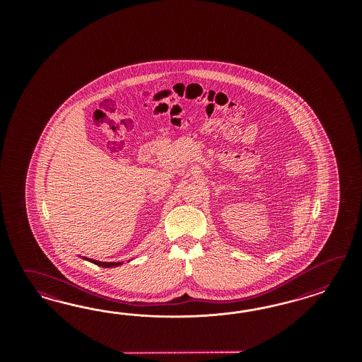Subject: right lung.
<instances>
[{"label": "right lung", "instance_id": "right-lung-1", "mask_svg": "<svg viewBox=\"0 0 362 362\" xmlns=\"http://www.w3.org/2000/svg\"><path fill=\"white\" fill-rule=\"evenodd\" d=\"M85 260H88L90 263H94L95 265H99V267H105V268H111V267H118V265H122V262H118V263H106V262H98V260H93V259H88V257H83Z\"/></svg>", "mask_w": 362, "mask_h": 362}]
</instances>
